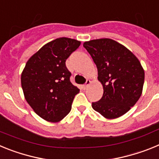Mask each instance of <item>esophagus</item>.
<instances>
[{
    "instance_id": "34e87169",
    "label": "esophagus",
    "mask_w": 159,
    "mask_h": 159,
    "mask_svg": "<svg viewBox=\"0 0 159 159\" xmlns=\"http://www.w3.org/2000/svg\"><path fill=\"white\" fill-rule=\"evenodd\" d=\"M90 84H91V81L88 80L86 81V84H85L84 85V89H86V88H88V87L89 86Z\"/></svg>"
}]
</instances>
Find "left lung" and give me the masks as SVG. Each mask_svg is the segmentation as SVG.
Listing matches in <instances>:
<instances>
[{"label":"left lung","mask_w":159,"mask_h":159,"mask_svg":"<svg viewBox=\"0 0 159 159\" xmlns=\"http://www.w3.org/2000/svg\"><path fill=\"white\" fill-rule=\"evenodd\" d=\"M98 69L103 95L92 108L107 119L123 116L143 92L145 73L139 59L116 40L102 38L84 43Z\"/></svg>","instance_id":"left-lung-1"}]
</instances>
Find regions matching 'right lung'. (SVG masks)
Here are the masks:
<instances>
[{
    "mask_svg": "<svg viewBox=\"0 0 159 159\" xmlns=\"http://www.w3.org/2000/svg\"><path fill=\"white\" fill-rule=\"evenodd\" d=\"M80 43L71 38H57L44 44L25 64L21 73L24 95L32 110L46 121H61L80 92L70 81L65 62Z\"/></svg>",
    "mask_w": 159,
    "mask_h": 159,
    "instance_id": "obj_1",
    "label": "right lung"
}]
</instances>
